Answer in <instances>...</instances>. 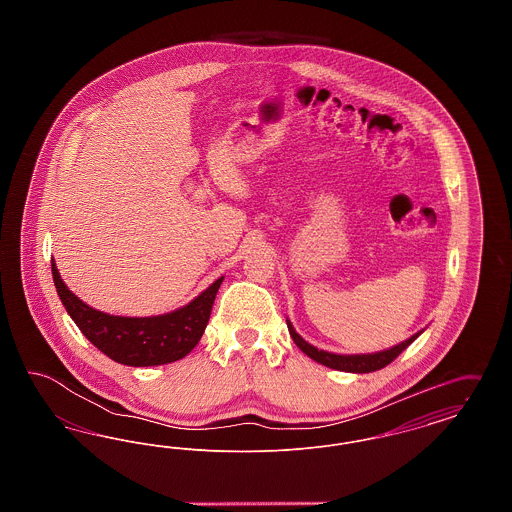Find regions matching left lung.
I'll list each match as a JSON object with an SVG mask.
<instances>
[{
  "label": "left lung",
  "instance_id": "left-lung-1",
  "mask_svg": "<svg viewBox=\"0 0 512 512\" xmlns=\"http://www.w3.org/2000/svg\"><path fill=\"white\" fill-rule=\"evenodd\" d=\"M288 330H290V336H292L295 345L307 355L311 357L313 361H317L320 365L328 366V368H334V370H341V372H357V374H365V372H374V370H380L384 366L390 365L391 361L401 353L405 351L411 343H413L418 336L414 334L409 340L401 341L399 345H393L386 351H378V353H366V355H336V353H328V351H322L317 349L315 345L307 343L303 340L295 330H293L292 322L288 320Z\"/></svg>",
  "mask_w": 512,
  "mask_h": 512
}]
</instances>
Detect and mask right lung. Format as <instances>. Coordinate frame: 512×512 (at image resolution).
Masks as SVG:
<instances>
[{
  "label": "right lung",
  "mask_w": 512,
  "mask_h": 512,
  "mask_svg": "<svg viewBox=\"0 0 512 512\" xmlns=\"http://www.w3.org/2000/svg\"><path fill=\"white\" fill-rule=\"evenodd\" d=\"M57 295L80 332L115 363L128 366H157L186 357L201 340L211 317L215 295L222 278L199 293L188 305L159 317H115L92 309L78 299L61 280L51 261Z\"/></svg>",
  "instance_id": "1"
}]
</instances>
